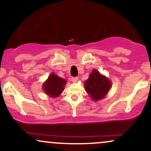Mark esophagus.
<instances>
[{
	"mask_svg": "<svg viewBox=\"0 0 151 151\" xmlns=\"http://www.w3.org/2000/svg\"><path fill=\"white\" fill-rule=\"evenodd\" d=\"M77 81H78V77H72V82L75 83V82H77Z\"/></svg>",
	"mask_w": 151,
	"mask_h": 151,
	"instance_id": "34e87169",
	"label": "esophagus"
}]
</instances>
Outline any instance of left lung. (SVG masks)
<instances>
[{"label": "left lung", "mask_w": 151, "mask_h": 151, "mask_svg": "<svg viewBox=\"0 0 151 151\" xmlns=\"http://www.w3.org/2000/svg\"><path fill=\"white\" fill-rule=\"evenodd\" d=\"M111 82L98 71L93 70L84 82V89L93 101L102 99L111 88Z\"/></svg>", "instance_id": "1"}]
</instances>
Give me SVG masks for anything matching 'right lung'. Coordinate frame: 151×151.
I'll use <instances>...</instances> for the list:
<instances>
[{
    "mask_svg": "<svg viewBox=\"0 0 151 151\" xmlns=\"http://www.w3.org/2000/svg\"><path fill=\"white\" fill-rule=\"evenodd\" d=\"M66 81L52 73L43 85V89L51 97H58L64 90Z\"/></svg>",
    "mask_w": 151,
    "mask_h": 151,
    "instance_id": "add662e5",
    "label": "right lung"
}]
</instances>
